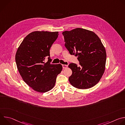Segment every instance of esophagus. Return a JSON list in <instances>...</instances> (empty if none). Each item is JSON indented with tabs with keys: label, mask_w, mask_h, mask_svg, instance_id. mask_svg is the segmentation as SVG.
I'll return each mask as SVG.
<instances>
[{
	"label": "esophagus",
	"mask_w": 125,
	"mask_h": 125,
	"mask_svg": "<svg viewBox=\"0 0 125 125\" xmlns=\"http://www.w3.org/2000/svg\"><path fill=\"white\" fill-rule=\"evenodd\" d=\"M62 65V67L63 69H66V68H67V65Z\"/></svg>",
	"instance_id": "obj_1"
}]
</instances>
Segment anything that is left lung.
<instances>
[{
	"label": "left lung",
	"instance_id": "left-lung-1",
	"mask_svg": "<svg viewBox=\"0 0 125 125\" xmlns=\"http://www.w3.org/2000/svg\"><path fill=\"white\" fill-rule=\"evenodd\" d=\"M65 46L71 55L78 56L79 66L73 63L68 67L72 74L69 81L73 86L87 89L96 84L105 71L106 53L97 35L93 31L76 28L62 32Z\"/></svg>",
	"mask_w": 125,
	"mask_h": 125
}]
</instances>
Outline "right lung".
I'll list each match as a JSON object with an SVG mask.
<instances>
[{
    "mask_svg": "<svg viewBox=\"0 0 125 125\" xmlns=\"http://www.w3.org/2000/svg\"><path fill=\"white\" fill-rule=\"evenodd\" d=\"M58 34V31H33L27 35L17 49V69L24 81L35 91L45 93L51 90L62 70L60 64H50L49 50Z\"/></svg>",
    "mask_w": 125,
    "mask_h": 125,
    "instance_id": "obj_1",
    "label": "right lung"
}]
</instances>
